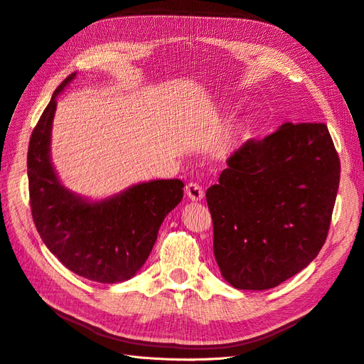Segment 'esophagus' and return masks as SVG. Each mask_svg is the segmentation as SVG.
<instances>
[{
  "instance_id": "34e87169",
  "label": "esophagus",
  "mask_w": 364,
  "mask_h": 364,
  "mask_svg": "<svg viewBox=\"0 0 364 364\" xmlns=\"http://www.w3.org/2000/svg\"><path fill=\"white\" fill-rule=\"evenodd\" d=\"M186 195H187V198L192 199V201L198 203V201H201V199L204 198V191H203V187L199 186V184L189 183V184L186 186Z\"/></svg>"
}]
</instances>
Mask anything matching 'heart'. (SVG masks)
Returning <instances> with one entry per match:
<instances>
[{"label":"heart","instance_id":"1","mask_svg":"<svg viewBox=\"0 0 364 364\" xmlns=\"http://www.w3.org/2000/svg\"><path fill=\"white\" fill-rule=\"evenodd\" d=\"M242 133H243V124H234V125H231L227 137L224 139V142H220V145L218 148L219 149L218 152H225L227 149H230V146L234 142H236V140L242 136Z\"/></svg>","mask_w":364,"mask_h":364}]
</instances>
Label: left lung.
I'll return each mask as SVG.
<instances>
[{"label":"left lung","instance_id":"1","mask_svg":"<svg viewBox=\"0 0 364 364\" xmlns=\"http://www.w3.org/2000/svg\"><path fill=\"white\" fill-rule=\"evenodd\" d=\"M205 192L222 277L240 290L277 287L307 267L326 240L340 161L325 124L284 122L250 139Z\"/></svg>","mask_w":364,"mask_h":364}]
</instances>
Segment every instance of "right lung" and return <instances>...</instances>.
I'll list each match as a JSON object with an SVG mask.
<instances>
[{
	"label": "right lung",
	"instance_id": "1",
	"mask_svg": "<svg viewBox=\"0 0 364 364\" xmlns=\"http://www.w3.org/2000/svg\"><path fill=\"white\" fill-rule=\"evenodd\" d=\"M55 89L31 133L27 173L34 225L43 243L69 271L114 284L134 277L148 259L166 215L183 199L181 180H151L98 201L81 196L58 178L51 160Z\"/></svg>",
	"mask_w": 364,
	"mask_h": 364
}]
</instances>
